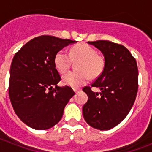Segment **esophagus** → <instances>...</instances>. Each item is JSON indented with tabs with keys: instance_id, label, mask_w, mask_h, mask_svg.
<instances>
[{
	"instance_id": "obj_1",
	"label": "esophagus",
	"mask_w": 152,
	"mask_h": 152,
	"mask_svg": "<svg viewBox=\"0 0 152 152\" xmlns=\"http://www.w3.org/2000/svg\"><path fill=\"white\" fill-rule=\"evenodd\" d=\"M79 91H80V90H78V89H76V88H75V89H74V91H75V93H77V92H78Z\"/></svg>"
}]
</instances>
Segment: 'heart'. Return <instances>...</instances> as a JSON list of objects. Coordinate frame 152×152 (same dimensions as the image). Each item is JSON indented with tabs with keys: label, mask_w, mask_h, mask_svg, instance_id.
Wrapping results in <instances>:
<instances>
[{
	"label": "heart",
	"mask_w": 152,
	"mask_h": 152,
	"mask_svg": "<svg viewBox=\"0 0 152 152\" xmlns=\"http://www.w3.org/2000/svg\"><path fill=\"white\" fill-rule=\"evenodd\" d=\"M76 68L78 71L69 72L63 75L62 82L67 86L77 88L88 82L89 77H96L100 75L105 67V59L97 55L96 49L88 44L80 43L72 46L69 54L60 50L55 56V66L61 73L69 68L72 60H78Z\"/></svg>",
	"instance_id": "heart-1"
}]
</instances>
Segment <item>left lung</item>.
<instances>
[{
  "label": "left lung",
  "mask_w": 152,
  "mask_h": 152,
  "mask_svg": "<svg viewBox=\"0 0 152 152\" xmlns=\"http://www.w3.org/2000/svg\"><path fill=\"white\" fill-rule=\"evenodd\" d=\"M104 56L105 67L101 75L83 91L88 102L83 106V116L88 125L100 130H109L128 115L138 91V67L135 58L126 47L107 40L88 42Z\"/></svg>",
  "instance_id": "8db88e82"
}]
</instances>
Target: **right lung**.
Returning <instances> with one entry per match:
<instances>
[{"mask_svg":"<svg viewBox=\"0 0 152 152\" xmlns=\"http://www.w3.org/2000/svg\"><path fill=\"white\" fill-rule=\"evenodd\" d=\"M75 42L40 36L28 42L13 57L9 96L17 116L31 128L45 130L57 124L75 95L72 88L57 85L61 77L54 62L58 51Z\"/></svg>","mask_w":152,"mask_h":152,"instance_id":"obj_1","label":"right lung"}]
</instances>
